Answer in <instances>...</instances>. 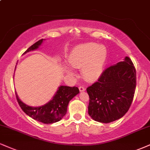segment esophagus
Returning <instances> with one entry per match:
<instances>
[{
  "mask_svg": "<svg viewBox=\"0 0 150 150\" xmlns=\"http://www.w3.org/2000/svg\"><path fill=\"white\" fill-rule=\"evenodd\" d=\"M79 89H80V91H81V92H83V91H85V88L82 86H79Z\"/></svg>",
  "mask_w": 150,
  "mask_h": 150,
  "instance_id": "obj_1",
  "label": "esophagus"
}]
</instances>
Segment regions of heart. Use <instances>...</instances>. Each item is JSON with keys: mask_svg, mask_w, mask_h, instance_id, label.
Returning a JSON list of instances; mask_svg holds the SVG:
<instances>
[{"mask_svg": "<svg viewBox=\"0 0 150 150\" xmlns=\"http://www.w3.org/2000/svg\"><path fill=\"white\" fill-rule=\"evenodd\" d=\"M107 59V50L101 45L85 43L75 47L70 52L68 63L72 67L81 68L82 76L88 81L96 80L103 70ZM68 73L74 75L73 70L67 68Z\"/></svg>", "mask_w": 150, "mask_h": 150, "instance_id": "obj_1", "label": "heart"}]
</instances>
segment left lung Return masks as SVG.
Wrapping results in <instances>:
<instances>
[{
	"mask_svg": "<svg viewBox=\"0 0 150 150\" xmlns=\"http://www.w3.org/2000/svg\"><path fill=\"white\" fill-rule=\"evenodd\" d=\"M136 86V69L126 57L124 61L106 68L98 81L86 89L89 116L101 123L122 118L132 103Z\"/></svg>",
	"mask_w": 150,
	"mask_h": 150,
	"instance_id": "1",
	"label": "left lung"
}]
</instances>
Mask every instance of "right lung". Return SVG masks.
<instances>
[{
	"label": "right lung",
	"mask_w": 150,
	"mask_h": 150,
	"mask_svg": "<svg viewBox=\"0 0 150 150\" xmlns=\"http://www.w3.org/2000/svg\"><path fill=\"white\" fill-rule=\"evenodd\" d=\"M44 39L34 43L23 54L37 50L41 45ZM80 93L76 86L70 87L67 86H60L52 100L47 103L39 107H32L23 103L16 93L17 100L22 110L33 120L43 124H53L59 122L67 112L68 105L73 97Z\"/></svg>",
	"instance_id": "obj_1"
}]
</instances>
